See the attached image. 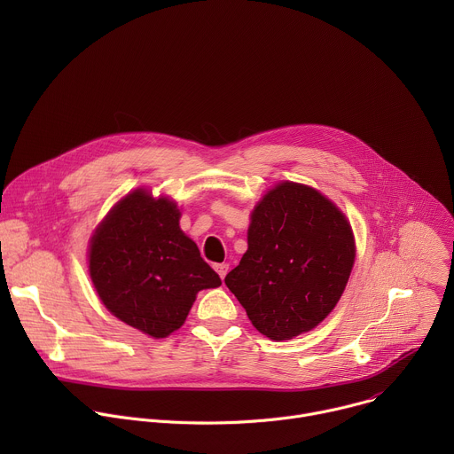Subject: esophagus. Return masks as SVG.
<instances>
[{
    "label": "esophagus",
    "instance_id": "34e87169",
    "mask_svg": "<svg viewBox=\"0 0 454 454\" xmlns=\"http://www.w3.org/2000/svg\"><path fill=\"white\" fill-rule=\"evenodd\" d=\"M214 270L217 271V275H219L221 278H224V277H226V273H228V264H215V266H214Z\"/></svg>",
    "mask_w": 454,
    "mask_h": 454
}]
</instances>
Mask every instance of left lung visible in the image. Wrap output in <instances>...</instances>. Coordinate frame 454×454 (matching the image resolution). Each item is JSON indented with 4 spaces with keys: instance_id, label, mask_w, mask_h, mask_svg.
<instances>
[{
    "instance_id": "left-lung-1",
    "label": "left lung",
    "mask_w": 454,
    "mask_h": 454,
    "mask_svg": "<svg viewBox=\"0 0 454 454\" xmlns=\"http://www.w3.org/2000/svg\"><path fill=\"white\" fill-rule=\"evenodd\" d=\"M356 258L347 217L310 186L284 181L251 214L247 251L224 284L275 341L312 331L340 301Z\"/></svg>"
}]
</instances>
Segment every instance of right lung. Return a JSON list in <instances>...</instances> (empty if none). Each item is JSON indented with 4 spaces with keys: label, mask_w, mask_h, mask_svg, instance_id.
I'll list each match as a JSON object with an SVG mask.
<instances>
[{
    "label": "right lung",
    "mask_w": 454,
    "mask_h": 454,
    "mask_svg": "<svg viewBox=\"0 0 454 454\" xmlns=\"http://www.w3.org/2000/svg\"><path fill=\"white\" fill-rule=\"evenodd\" d=\"M179 217L174 201L138 188L113 207L90 244V275L102 303L156 340L183 325L201 289L221 286Z\"/></svg>",
    "instance_id": "1"
}]
</instances>
